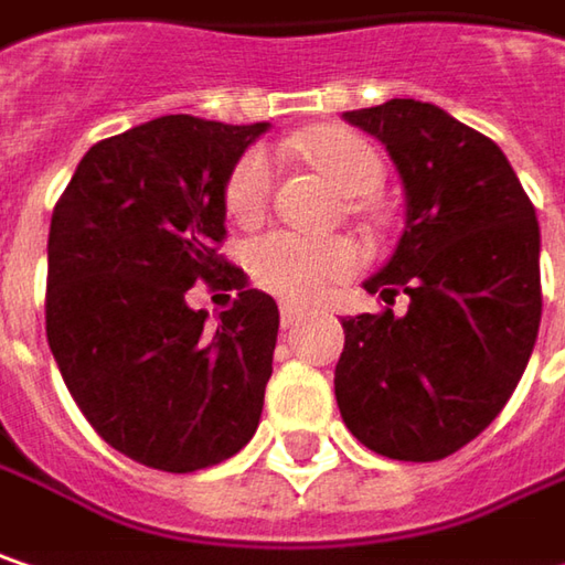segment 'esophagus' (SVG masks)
Returning a JSON list of instances; mask_svg holds the SVG:
<instances>
[{
    "mask_svg": "<svg viewBox=\"0 0 565 565\" xmlns=\"http://www.w3.org/2000/svg\"><path fill=\"white\" fill-rule=\"evenodd\" d=\"M307 316V310H300V307H294V303H281V326L284 329H294L300 319Z\"/></svg>",
    "mask_w": 565,
    "mask_h": 565,
    "instance_id": "obj_1",
    "label": "esophagus"
}]
</instances>
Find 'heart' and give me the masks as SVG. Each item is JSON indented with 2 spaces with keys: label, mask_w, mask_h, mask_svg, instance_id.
Segmentation results:
<instances>
[{
  "label": "heart",
  "mask_w": 565,
  "mask_h": 565,
  "mask_svg": "<svg viewBox=\"0 0 565 565\" xmlns=\"http://www.w3.org/2000/svg\"><path fill=\"white\" fill-rule=\"evenodd\" d=\"M300 152L316 169L349 198L371 194L383 179L377 150L358 134L326 127L300 140ZM275 191V159L265 147H249L226 175V211L236 220H255L268 207ZM361 252L354 243L332 236L316 239L290 230H271L258 236L249 249L252 278L265 290L294 303H310L322 297L332 284L345 281L358 271Z\"/></svg>",
  "instance_id": "1"
}]
</instances>
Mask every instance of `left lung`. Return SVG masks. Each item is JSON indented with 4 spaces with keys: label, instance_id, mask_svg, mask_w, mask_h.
<instances>
[{
    "label": "left lung",
    "instance_id": "obj_1",
    "mask_svg": "<svg viewBox=\"0 0 565 565\" xmlns=\"http://www.w3.org/2000/svg\"><path fill=\"white\" fill-rule=\"evenodd\" d=\"M377 137L406 191V230L367 294H409L406 316L342 319V422L393 460H441L502 413L541 326L534 204L480 130L415 98L345 111Z\"/></svg>",
    "mask_w": 565,
    "mask_h": 565
}]
</instances>
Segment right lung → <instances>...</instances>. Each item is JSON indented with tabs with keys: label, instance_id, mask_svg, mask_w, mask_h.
<instances>
[{
	"label": "right lung",
	"instance_id": "add662e5",
	"mask_svg": "<svg viewBox=\"0 0 565 565\" xmlns=\"http://www.w3.org/2000/svg\"><path fill=\"white\" fill-rule=\"evenodd\" d=\"M268 124L166 115L85 152L47 239V342L88 425L130 460L194 473L249 445L278 303L246 287L226 239V175ZM194 280L241 297L216 330Z\"/></svg>",
	"mask_w": 565,
	"mask_h": 565
}]
</instances>
